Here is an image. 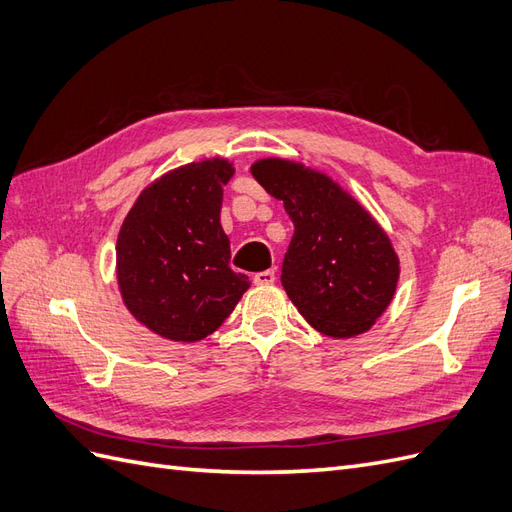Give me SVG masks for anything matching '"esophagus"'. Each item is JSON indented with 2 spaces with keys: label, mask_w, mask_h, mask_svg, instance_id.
<instances>
[{
  "label": "esophagus",
  "mask_w": 512,
  "mask_h": 512,
  "mask_svg": "<svg viewBox=\"0 0 512 512\" xmlns=\"http://www.w3.org/2000/svg\"><path fill=\"white\" fill-rule=\"evenodd\" d=\"M254 284L256 286H271L275 284V273L273 271H260L254 275Z\"/></svg>",
  "instance_id": "1"
}]
</instances>
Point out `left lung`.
<instances>
[{"mask_svg":"<svg viewBox=\"0 0 512 512\" xmlns=\"http://www.w3.org/2000/svg\"><path fill=\"white\" fill-rule=\"evenodd\" d=\"M254 179L294 224L282 265V286L299 314L329 337L371 329L391 305L399 258L391 239L329 175L299 162L265 158L252 164Z\"/></svg>","mask_w":512,"mask_h":512,"instance_id":"1","label":"left lung"}]
</instances>
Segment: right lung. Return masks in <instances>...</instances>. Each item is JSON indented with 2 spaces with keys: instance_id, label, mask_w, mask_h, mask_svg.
Here are the masks:
<instances>
[{
  "instance_id": "1",
  "label": "right lung",
  "mask_w": 512,
  "mask_h": 512,
  "mask_svg": "<svg viewBox=\"0 0 512 512\" xmlns=\"http://www.w3.org/2000/svg\"><path fill=\"white\" fill-rule=\"evenodd\" d=\"M224 158L168 170L136 198L117 237V284L130 314L160 337L198 342L230 316L250 288L230 269L220 224Z\"/></svg>"
}]
</instances>
